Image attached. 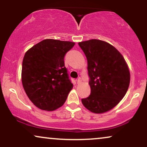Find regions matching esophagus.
<instances>
[{"instance_id": "1", "label": "esophagus", "mask_w": 147, "mask_h": 147, "mask_svg": "<svg viewBox=\"0 0 147 147\" xmlns=\"http://www.w3.org/2000/svg\"><path fill=\"white\" fill-rule=\"evenodd\" d=\"M81 82H82L81 78H78V79L77 80V84H81Z\"/></svg>"}]
</instances>
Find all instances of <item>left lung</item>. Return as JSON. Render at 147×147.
<instances>
[{
    "label": "left lung",
    "instance_id": "left-lung-1",
    "mask_svg": "<svg viewBox=\"0 0 147 147\" xmlns=\"http://www.w3.org/2000/svg\"><path fill=\"white\" fill-rule=\"evenodd\" d=\"M88 60L90 95L82 99L90 112L102 114L112 109L127 92L130 75L122 54L107 42L91 39L78 43Z\"/></svg>",
    "mask_w": 147,
    "mask_h": 147
}]
</instances>
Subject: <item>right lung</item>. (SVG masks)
<instances>
[{"mask_svg": "<svg viewBox=\"0 0 147 147\" xmlns=\"http://www.w3.org/2000/svg\"><path fill=\"white\" fill-rule=\"evenodd\" d=\"M74 42L44 39L26 52L21 79L29 100L39 109L53 111L65 103L73 88L64 57Z\"/></svg>", "mask_w": 147, "mask_h": 147, "instance_id": "1", "label": "right lung"}]
</instances>
